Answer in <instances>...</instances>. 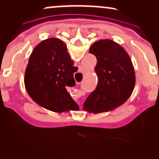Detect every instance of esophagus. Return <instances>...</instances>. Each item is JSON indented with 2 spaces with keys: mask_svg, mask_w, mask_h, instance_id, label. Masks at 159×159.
<instances>
[{
  "mask_svg": "<svg viewBox=\"0 0 159 159\" xmlns=\"http://www.w3.org/2000/svg\"><path fill=\"white\" fill-rule=\"evenodd\" d=\"M77 83H79V82H77Z\"/></svg>",
  "mask_w": 159,
  "mask_h": 159,
  "instance_id": "34e87169",
  "label": "esophagus"
}]
</instances>
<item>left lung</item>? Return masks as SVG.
Here are the masks:
<instances>
[{
    "label": "left lung",
    "mask_w": 159,
    "mask_h": 159,
    "mask_svg": "<svg viewBox=\"0 0 159 159\" xmlns=\"http://www.w3.org/2000/svg\"><path fill=\"white\" fill-rule=\"evenodd\" d=\"M89 52L98 60L95 71L98 82L83 110L93 114L109 111L125 103L133 92L135 74L131 58L124 48L108 39L95 42Z\"/></svg>",
    "instance_id": "obj_1"
}]
</instances>
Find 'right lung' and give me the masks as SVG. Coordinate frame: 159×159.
<instances>
[{
  "mask_svg": "<svg viewBox=\"0 0 159 159\" xmlns=\"http://www.w3.org/2000/svg\"><path fill=\"white\" fill-rule=\"evenodd\" d=\"M78 68L59 39L42 41L30 55L25 71V85L28 94L43 108L61 113L79 110L66 88L75 84L74 72Z\"/></svg>",
  "mask_w": 159,
  "mask_h": 159,
  "instance_id": "obj_1",
  "label": "right lung"
}]
</instances>
